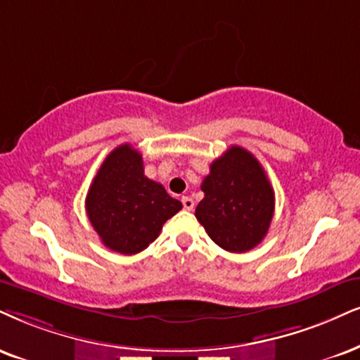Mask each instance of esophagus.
Returning <instances> with one entry per match:
<instances>
[{"label": "esophagus", "instance_id": "1", "mask_svg": "<svg viewBox=\"0 0 360 360\" xmlns=\"http://www.w3.org/2000/svg\"><path fill=\"white\" fill-rule=\"evenodd\" d=\"M181 203H184L185 210H193L195 202H193L192 197H181Z\"/></svg>", "mask_w": 360, "mask_h": 360}]
</instances>
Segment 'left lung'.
I'll return each mask as SVG.
<instances>
[{
  "instance_id": "1",
  "label": "left lung",
  "mask_w": 360,
  "mask_h": 360,
  "mask_svg": "<svg viewBox=\"0 0 360 360\" xmlns=\"http://www.w3.org/2000/svg\"><path fill=\"white\" fill-rule=\"evenodd\" d=\"M203 200L195 217L217 245L233 254L264 240L274 217L275 195L264 168L242 146H230L202 181Z\"/></svg>"
}]
</instances>
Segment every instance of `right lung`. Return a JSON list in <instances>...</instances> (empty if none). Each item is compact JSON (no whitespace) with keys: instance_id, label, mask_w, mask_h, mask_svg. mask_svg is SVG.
Wrapping results in <instances>:
<instances>
[{"instance_id":"1","label":"right lung","mask_w":360,"mask_h":360,"mask_svg":"<svg viewBox=\"0 0 360 360\" xmlns=\"http://www.w3.org/2000/svg\"><path fill=\"white\" fill-rule=\"evenodd\" d=\"M85 207L103 245L123 255L145 250L181 210L162 184L145 176L141 153L130 143L117 146L101 163Z\"/></svg>"}]
</instances>
